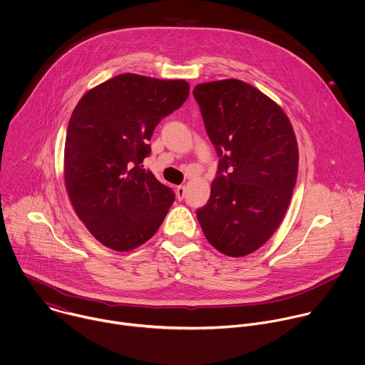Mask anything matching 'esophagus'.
<instances>
[{
	"label": "esophagus",
	"instance_id": "esophagus-1",
	"mask_svg": "<svg viewBox=\"0 0 365 365\" xmlns=\"http://www.w3.org/2000/svg\"><path fill=\"white\" fill-rule=\"evenodd\" d=\"M185 192H186V187L185 186H176V196L179 200H182L185 197Z\"/></svg>",
	"mask_w": 365,
	"mask_h": 365
}]
</instances>
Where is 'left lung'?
<instances>
[{
	"mask_svg": "<svg viewBox=\"0 0 365 365\" xmlns=\"http://www.w3.org/2000/svg\"><path fill=\"white\" fill-rule=\"evenodd\" d=\"M193 96L217 152L209 202L196 216L209 244L240 258L281 225L298 175V143L285 111L236 78L197 84Z\"/></svg>",
	"mask_w": 365,
	"mask_h": 365,
	"instance_id": "8db88e82",
	"label": "left lung"
}]
</instances>
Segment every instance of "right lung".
<instances>
[{
    "instance_id": "right-lung-1",
    "label": "right lung",
    "mask_w": 365,
    "mask_h": 365,
    "mask_svg": "<svg viewBox=\"0 0 365 365\" xmlns=\"http://www.w3.org/2000/svg\"><path fill=\"white\" fill-rule=\"evenodd\" d=\"M189 88L185 80L125 73L88 90L73 110L64 183L74 212L101 245L133 251L162 225L175 193L142 163L155 128Z\"/></svg>"
}]
</instances>
